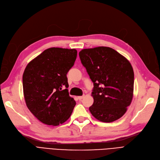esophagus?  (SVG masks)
Segmentation results:
<instances>
[{"label":"esophagus","mask_w":160,"mask_h":160,"mask_svg":"<svg viewBox=\"0 0 160 160\" xmlns=\"http://www.w3.org/2000/svg\"><path fill=\"white\" fill-rule=\"evenodd\" d=\"M83 98H84V96H78V99H79V100H81Z\"/></svg>","instance_id":"obj_1"}]
</instances>
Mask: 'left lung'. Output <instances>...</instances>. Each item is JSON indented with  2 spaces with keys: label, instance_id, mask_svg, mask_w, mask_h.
<instances>
[{
  "label": "left lung",
  "instance_id": "obj_1",
  "mask_svg": "<svg viewBox=\"0 0 160 160\" xmlns=\"http://www.w3.org/2000/svg\"><path fill=\"white\" fill-rule=\"evenodd\" d=\"M79 55L94 84L91 114L103 122L119 119L133 98L134 73L130 62L108 47L84 49Z\"/></svg>",
  "mask_w": 160,
  "mask_h": 160
}]
</instances>
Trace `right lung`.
Instances as JSON below:
<instances>
[{"mask_svg": "<svg viewBox=\"0 0 160 160\" xmlns=\"http://www.w3.org/2000/svg\"><path fill=\"white\" fill-rule=\"evenodd\" d=\"M77 54L75 49L49 48L25 68L22 87L26 105L45 124L58 126L72 115L76 103L67 89L69 85L66 75Z\"/></svg>", "mask_w": 160, "mask_h": 160, "instance_id": "right-lung-1", "label": "right lung"}]
</instances>
